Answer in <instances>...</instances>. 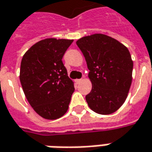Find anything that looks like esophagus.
Listing matches in <instances>:
<instances>
[{"instance_id": "obj_1", "label": "esophagus", "mask_w": 152, "mask_h": 152, "mask_svg": "<svg viewBox=\"0 0 152 152\" xmlns=\"http://www.w3.org/2000/svg\"><path fill=\"white\" fill-rule=\"evenodd\" d=\"M81 79H76V84H80V82H81Z\"/></svg>"}]
</instances>
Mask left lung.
<instances>
[{"label":"left lung","mask_w":152,"mask_h":152,"mask_svg":"<svg viewBox=\"0 0 152 152\" xmlns=\"http://www.w3.org/2000/svg\"><path fill=\"white\" fill-rule=\"evenodd\" d=\"M89 69L92 89L86 100L101 115L119 109L127 97L132 81L133 61L127 47L104 34H93L76 41Z\"/></svg>","instance_id":"8db88e82"}]
</instances>
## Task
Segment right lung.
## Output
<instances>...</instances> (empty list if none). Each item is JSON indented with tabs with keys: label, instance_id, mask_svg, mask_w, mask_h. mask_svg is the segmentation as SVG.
I'll list each match as a JSON object with an SVG mask.
<instances>
[{
	"label": "right lung",
	"instance_id": "add662e5",
	"mask_svg": "<svg viewBox=\"0 0 152 152\" xmlns=\"http://www.w3.org/2000/svg\"><path fill=\"white\" fill-rule=\"evenodd\" d=\"M73 40L47 38L34 44L23 56L20 80L29 104L41 117L58 119L68 110L74 82L62 57Z\"/></svg>",
	"mask_w": 152,
	"mask_h": 152
}]
</instances>
